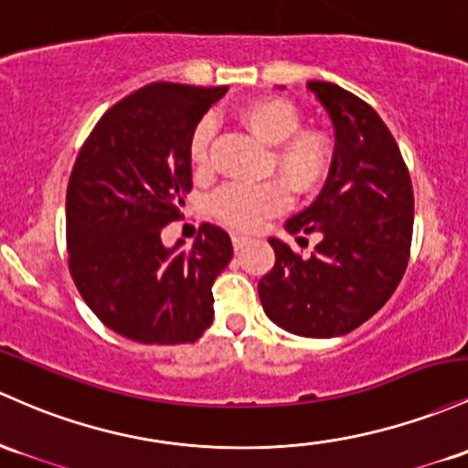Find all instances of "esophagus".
Masks as SVG:
<instances>
[{"label": "esophagus", "instance_id": "esophagus-1", "mask_svg": "<svg viewBox=\"0 0 468 468\" xmlns=\"http://www.w3.org/2000/svg\"><path fill=\"white\" fill-rule=\"evenodd\" d=\"M230 239H233V249L235 250H242L246 244H249L250 238H246V235H239V233H233L230 235Z\"/></svg>", "mask_w": 468, "mask_h": 468}]
</instances>
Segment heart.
<instances>
[{"label":"heart","mask_w":468,"mask_h":468,"mask_svg":"<svg viewBox=\"0 0 468 468\" xmlns=\"http://www.w3.org/2000/svg\"><path fill=\"white\" fill-rule=\"evenodd\" d=\"M239 120L258 140L275 146L269 168L290 184L291 191L311 195L326 182L333 162L331 146L317 133H297L300 112L291 101L277 97L255 100L239 111ZM210 140L213 122L199 120L188 137V159L195 171H207ZM285 185L280 179L229 184L213 195L210 213L218 222L235 230H255L264 219L289 207L291 193Z\"/></svg>","instance_id":"obj_1"}]
</instances>
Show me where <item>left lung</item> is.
<instances>
[{
	"label": "left lung",
	"instance_id": "left-lung-1",
	"mask_svg": "<svg viewBox=\"0 0 468 468\" xmlns=\"http://www.w3.org/2000/svg\"><path fill=\"white\" fill-rule=\"evenodd\" d=\"M306 89L331 117L335 153L322 193L286 229L320 233L322 242L302 258L271 238L275 266L258 291L280 328L335 337L376 315L398 289L410 255L413 186L398 142L367 101L328 81Z\"/></svg>",
	"mask_w": 468,
	"mask_h": 468
}]
</instances>
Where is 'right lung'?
Listing matches in <instances>:
<instances>
[{"label": "right lung", "mask_w": 468, "mask_h": 468, "mask_svg": "<svg viewBox=\"0 0 468 468\" xmlns=\"http://www.w3.org/2000/svg\"><path fill=\"white\" fill-rule=\"evenodd\" d=\"M229 86L157 81L101 115L66 191L73 282L111 331L140 344H191L213 322L215 277L233 258L226 230L202 224L191 249L162 244L193 188L188 137Z\"/></svg>", "instance_id": "obj_1"}]
</instances>
